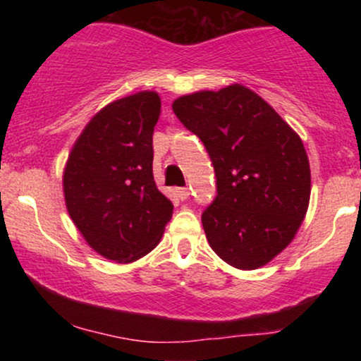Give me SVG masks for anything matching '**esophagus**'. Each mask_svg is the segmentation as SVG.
<instances>
[{"label": "esophagus", "instance_id": "1", "mask_svg": "<svg viewBox=\"0 0 361 361\" xmlns=\"http://www.w3.org/2000/svg\"><path fill=\"white\" fill-rule=\"evenodd\" d=\"M176 195H178V198H180V200H186V198H188V195H190V190L188 188H178Z\"/></svg>", "mask_w": 361, "mask_h": 361}]
</instances>
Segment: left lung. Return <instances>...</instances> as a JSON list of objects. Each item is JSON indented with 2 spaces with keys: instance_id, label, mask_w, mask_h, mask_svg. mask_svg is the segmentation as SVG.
Instances as JSON below:
<instances>
[{
  "instance_id": "obj_1",
  "label": "left lung",
  "mask_w": 361,
  "mask_h": 361,
  "mask_svg": "<svg viewBox=\"0 0 361 361\" xmlns=\"http://www.w3.org/2000/svg\"><path fill=\"white\" fill-rule=\"evenodd\" d=\"M173 111L202 139L215 169L217 197L202 214L210 247L238 270L268 264L309 209L310 166L299 134L238 82L183 94Z\"/></svg>"
}]
</instances>
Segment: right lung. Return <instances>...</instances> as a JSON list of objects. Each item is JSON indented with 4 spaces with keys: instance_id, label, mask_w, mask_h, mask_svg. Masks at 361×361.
Segmentation results:
<instances>
[{
    "instance_id": "1",
    "label": "right lung",
    "mask_w": 361,
    "mask_h": 361,
    "mask_svg": "<svg viewBox=\"0 0 361 361\" xmlns=\"http://www.w3.org/2000/svg\"><path fill=\"white\" fill-rule=\"evenodd\" d=\"M161 115L156 91H139L93 115L62 173L66 209L93 251L132 263L163 238L173 204L152 176V132Z\"/></svg>"
}]
</instances>
